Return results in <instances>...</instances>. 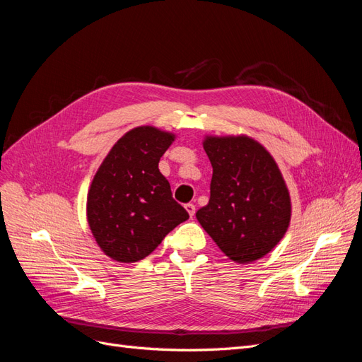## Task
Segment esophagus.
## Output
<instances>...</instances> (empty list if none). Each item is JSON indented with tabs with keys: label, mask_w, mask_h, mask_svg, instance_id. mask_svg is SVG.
I'll use <instances>...</instances> for the list:
<instances>
[{
	"label": "esophagus",
	"mask_w": 362,
	"mask_h": 362,
	"mask_svg": "<svg viewBox=\"0 0 362 362\" xmlns=\"http://www.w3.org/2000/svg\"><path fill=\"white\" fill-rule=\"evenodd\" d=\"M185 210H187V213H189L190 217H193L194 213H196V208H194L193 204H185Z\"/></svg>",
	"instance_id": "1"
}]
</instances>
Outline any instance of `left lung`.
Segmentation results:
<instances>
[{"mask_svg": "<svg viewBox=\"0 0 362 362\" xmlns=\"http://www.w3.org/2000/svg\"><path fill=\"white\" fill-rule=\"evenodd\" d=\"M213 166L210 201L196 218L223 254L240 264L259 259L287 233L290 193L276 161L247 136H206Z\"/></svg>", "mask_w": 362, "mask_h": 362, "instance_id": "left-lung-1", "label": "left lung"}]
</instances>
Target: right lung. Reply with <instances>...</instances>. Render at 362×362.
Masks as SVG:
<instances>
[{
	"instance_id": "1",
	"label": "right lung",
	"mask_w": 362,
	"mask_h": 362,
	"mask_svg": "<svg viewBox=\"0 0 362 362\" xmlns=\"http://www.w3.org/2000/svg\"><path fill=\"white\" fill-rule=\"evenodd\" d=\"M173 140L175 134L156 127L133 128L95 173L87 193V222L98 246L112 259H144L189 218L158 169Z\"/></svg>"
}]
</instances>
